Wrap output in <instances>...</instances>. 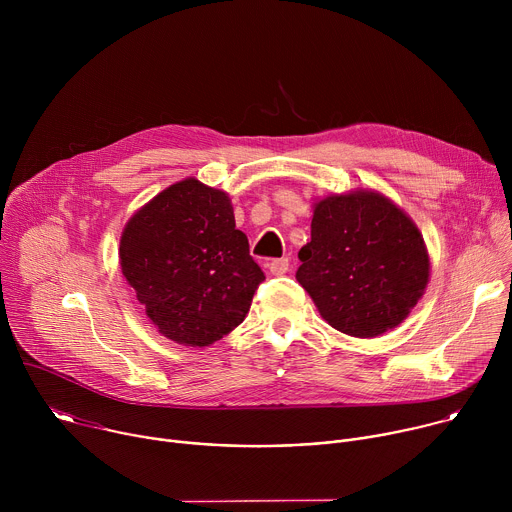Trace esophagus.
<instances>
[{
  "label": "esophagus",
  "instance_id": "1",
  "mask_svg": "<svg viewBox=\"0 0 512 512\" xmlns=\"http://www.w3.org/2000/svg\"><path fill=\"white\" fill-rule=\"evenodd\" d=\"M267 267H269V271H271L273 275H283V273H287V269H289V259H287V257L273 259V261L267 263Z\"/></svg>",
  "mask_w": 512,
  "mask_h": 512
}]
</instances>
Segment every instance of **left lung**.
I'll use <instances>...</instances> for the list:
<instances>
[{"mask_svg": "<svg viewBox=\"0 0 512 512\" xmlns=\"http://www.w3.org/2000/svg\"><path fill=\"white\" fill-rule=\"evenodd\" d=\"M312 241L296 277L338 332L375 338L397 328L425 294L429 253L411 216L377 190L312 204Z\"/></svg>", "mask_w": 512, "mask_h": 512, "instance_id": "left-lung-1", "label": "left lung"}]
</instances>
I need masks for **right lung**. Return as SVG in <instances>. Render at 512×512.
<instances>
[{
    "instance_id": "add662e5",
    "label": "right lung",
    "mask_w": 512,
    "mask_h": 512,
    "mask_svg": "<svg viewBox=\"0 0 512 512\" xmlns=\"http://www.w3.org/2000/svg\"><path fill=\"white\" fill-rule=\"evenodd\" d=\"M119 261L158 332L194 348L233 332L265 279L229 194L196 178L168 186L129 218Z\"/></svg>"
}]
</instances>
